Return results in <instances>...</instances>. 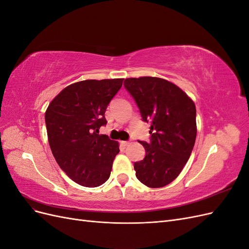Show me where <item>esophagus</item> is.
<instances>
[{"instance_id": "34e87169", "label": "esophagus", "mask_w": 249, "mask_h": 249, "mask_svg": "<svg viewBox=\"0 0 249 249\" xmlns=\"http://www.w3.org/2000/svg\"><path fill=\"white\" fill-rule=\"evenodd\" d=\"M122 144L124 145V146H127L130 144V141H122Z\"/></svg>"}]
</instances>
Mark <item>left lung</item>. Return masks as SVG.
I'll return each instance as SVG.
<instances>
[{
  "label": "left lung",
  "instance_id": "1",
  "mask_svg": "<svg viewBox=\"0 0 249 249\" xmlns=\"http://www.w3.org/2000/svg\"><path fill=\"white\" fill-rule=\"evenodd\" d=\"M124 85L143 120L150 124V142L140 141L145 158L134 164L136 177L149 188L166 186L178 177L192 153L197 133L195 104L165 79L127 78Z\"/></svg>",
  "mask_w": 249,
  "mask_h": 249
}]
</instances>
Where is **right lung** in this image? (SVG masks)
Segmentation results:
<instances>
[{"mask_svg": "<svg viewBox=\"0 0 249 249\" xmlns=\"http://www.w3.org/2000/svg\"><path fill=\"white\" fill-rule=\"evenodd\" d=\"M124 79L85 80L65 87L46 111L53 156L73 182L99 187L109 178L119 143L99 135L105 112Z\"/></svg>", "mask_w": 249, "mask_h": 249, "instance_id": "add662e5", "label": "right lung"}]
</instances>
